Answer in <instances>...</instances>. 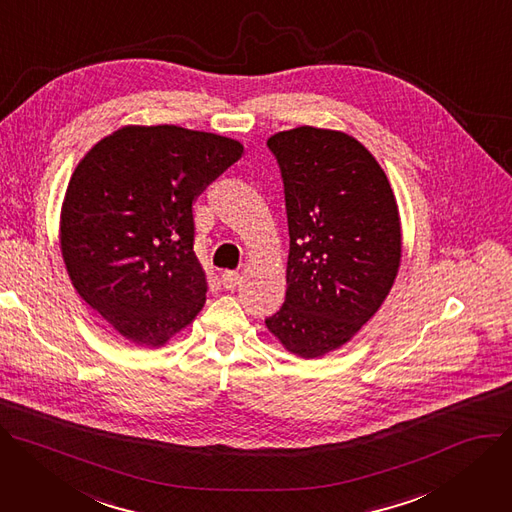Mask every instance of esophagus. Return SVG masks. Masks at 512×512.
<instances>
[{
	"label": "esophagus",
	"instance_id": "1",
	"mask_svg": "<svg viewBox=\"0 0 512 512\" xmlns=\"http://www.w3.org/2000/svg\"><path fill=\"white\" fill-rule=\"evenodd\" d=\"M240 280H242V276L236 270H223L221 272V282H223L225 289H236L240 285Z\"/></svg>",
	"mask_w": 512,
	"mask_h": 512
}]
</instances>
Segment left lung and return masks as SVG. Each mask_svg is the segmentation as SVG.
Segmentation results:
<instances>
[{
  "label": "left lung",
  "instance_id": "obj_1",
  "mask_svg": "<svg viewBox=\"0 0 512 512\" xmlns=\"http://www.w3.org/2000/svg\"><path fill=\"white\" fill-rule=\"evenodd\" d=\"M289 221L287 297L266 319L289 352L342 348L380 309L401 266V217L376 158L352 136L301 126L268 138Z\"/></svg>",
  "mask_w": 512,
  "mask_h": 512
}]
</instances>
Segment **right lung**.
I'll list each match as a JSON object with an SVG mask.
<instances>
[{
  "mask_svg": "<svg viewBox=\"0 0 512 512\" xmlns=\"http://www.w3.org/2000/svg\"><path fill=\"white\" fill-rule=\"evenodd\" d=\"M244 152L179 126H124L77 164L61 211L75 291L136 346L158 348L205 305L193 201Z\"/></svg>",
  "mask_w": 512,
  "mask_h": 512,
  "instance_id": "1",
  "label": "right lung"
}]
</instances>
